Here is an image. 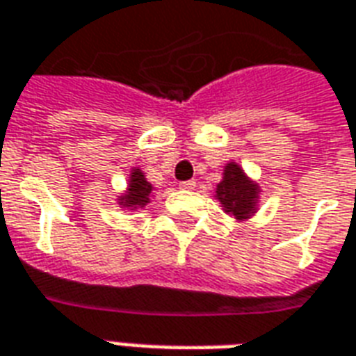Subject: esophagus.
I'll return each instance as SVG.
<instances>
[{
  "instance_id": "obj_1",
  "label": "esophagus",
  "mask_w": 356,
  "mask_h": 356,
  "mask_svg": "<svg viewBox=\"0 0 356 356\" xmlns=\"http://www.w3.org/2000/svg\"><path fill=\"white\" fill-rule=\"evenodd\" d=\"M180 189H184V191H191V189H195V181L188 180V181H180V186H178Z\"/></svg>"
}]
</instances>
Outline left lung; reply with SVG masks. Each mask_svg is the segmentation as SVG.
I'll use <instances>...</instances> for the list:
<instances>
[{
	"mask_svg": "<svg viewBox=\"0 0 356 356\" xmlns=\"http://www.w3.org/2000/svg\"><path fill=\"white\" fill-rule=\"evenodd\" d=\"M216 197L227 213H232L236 219H248L257 207L259 188L236 163H229L223 170V180L218 184Z\"/></svg>",
	"mask_w": 356,
	"mask_h": 356,
	"instance_id": "1",
	"label": "left lung"
}]
</instances>
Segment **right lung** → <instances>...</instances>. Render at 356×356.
Segmentation results:
<instances>
[{"label": "right lung", "mask_w": 356, "mask_h": 356, "mask_svg": "<svg viewBox=\"0 0 356 356\" xmlns=\"http://www.w3.org/2000/svg\"><path fill=\"white\" fill-rule=\"evenodd\" d=\"M149 193H152V184H149L144 175L140 172V168H133L129 180V188L124 197H120V204L131 210L146 207L149 202Z\"/></svg>", "instance_id": "1"}]
</instances>
